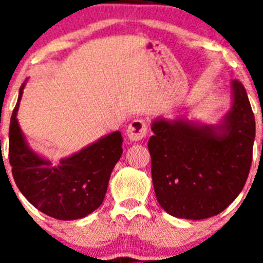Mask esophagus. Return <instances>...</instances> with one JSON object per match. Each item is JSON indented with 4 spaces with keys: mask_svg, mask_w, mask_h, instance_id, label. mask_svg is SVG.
Returning <instances> with one entry per match:
<instances>
[{
    "mask_svg": "<svg viewBox=\"0 0 263 263\" xmlns=\"http://www.w3.org/2000/svg\"><path fill=\"white\" fill-rule=\"evenodd\" d=\"M146 134H147V125H146V121L142 120V118L132 121L129 126H127L126 136L133 142L143 139L146 137Z\"/></svg>",
    "mask_w": 263,
    "mask_h": 263,
    "instance_id": "34e87169",
    "label": "esophagus"
}]
</instances>
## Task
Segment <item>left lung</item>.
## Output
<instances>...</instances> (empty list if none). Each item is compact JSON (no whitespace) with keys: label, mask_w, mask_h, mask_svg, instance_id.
I'll return each instance as SVG.
<instances>
[{"label":"left lung","mask_w":263,"mask_h":263,"mask_svg":"<svg viewBox=\"0 0 263 263\" xmlns=\"http://www.w3.org/2000/svg\"><path fill=\"white\" fill-rule=\"evenodd\" d=\"M232 105L215 125L155 118L147 143L159 205L168 215L203 220L218 215L242 191L249 175L255 120L240 81Z\"/></svg>","instance_id":"1"}]
</instances>
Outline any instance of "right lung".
Returning a JSON list of instances; mask_svg holds the SVG:
<instances>
[{
  "label": "right lung",
  "instance_id": "add662e5",
  "mask_svg": "<svg viewBox=\"0 0 263 263\" xmlns=\"http://www.w3.org/2000/svg\"><path fill=\"white\" fill-rule=\"evenodd\" d=\"M25 85L26 81L20 89L9 129V162L14 182L36 210L50 217H85L103 204L110 174L122 155V136L113 132L53 164L30 147L18 124Z\"/></svg>",
  "mask_w": 263,
  "mask_h": 263
}]
</instances>
